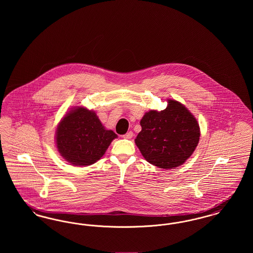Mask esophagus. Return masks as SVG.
<instances>
[{
	"instance_id": "1",
	"label": "esophagus",
	"mask_w": 253,
	"mask_h": 253,
	"mask_svg": "<svg viewBox=\"0 0 253 253\" xmlns=\"http://www.w3.org/2000/svg\"><path fill=\"white\" fill-rule=\"evenodd\" d=\"M132 136H133V133H132V132H128L127 133H125L124 135H123V137L124 138H127V139H130V138H132Z\"/></svg>"
}]
</instances>
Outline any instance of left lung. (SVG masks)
I'll return each instance as SVG.
<instances>
[{
	"label": "left lung",
	"instance_id": "obj_1",
	"mask_svg": "<svg viewBox=\"0 0 253 253\" xmlns=\"http://www.w3.org/2000/svg\"><path fill=\"white\" fill-rule=\"evenodd\" d=\"M141 131L134 139L145 159L158 168L174 169L193 155L200 128L193 114L180 102L168 99L167 108L145 113Z\"/></svg>",
	"mask_w": 253,
	"mask_h": 253
}]
</instances>
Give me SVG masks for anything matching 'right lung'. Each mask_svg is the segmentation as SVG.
Masks as SVG:
<instances>
[{
    "label": "right lung",
    "mask_w": 253,
    "mask_h": 253,
    "mask_svg": "<svg viewBox=\"0 0 253 253\" xmlns=\"http://www.w3.org/2000/svg\"><path fill=\"white\" fill-rule=\"evenodd\" d=\"M55 137L57 149L66 161L74 166H89L103 157L118 135L105 129L93 110L78 106L60 121Z\"/></svg>",
    "instance_id": "obj_1"
}]
</instances>
